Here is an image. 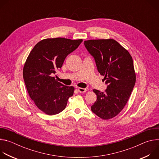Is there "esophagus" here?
<instances>
[{
    "label": "esophagus",
    "instance_id": "esophagus-1",
    "mask_svg": "<svg viewBox=\"0 0 159 159\" xmlns=\"http://www.w3.org/2000/svg\"><path fill=\"white\" fill-rule=\"evenodd\" d=\"M78 91L80 93H85L87 91V89H84V88H81V87H79L78 88Z\"/></svg>",
    "mask_w": 159,
    "mask_h": 159
}]
</instances>
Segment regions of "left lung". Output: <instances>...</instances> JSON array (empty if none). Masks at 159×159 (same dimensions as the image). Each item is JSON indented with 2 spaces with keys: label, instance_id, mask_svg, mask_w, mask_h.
I'll list each match as a JSON object with an SVG mask.
<instances>
[{
  "label": "left lung",
  "instance_id": "8db88e82",
  "mask_svg": "<svg viewBox=\"0 0 159 159\" xmlns=\"http://www.w3.org/2000/svg\"><path fill=\"white\" fill-rule=\"evenodd\" d=\"M85 47L96 61L98 70L107 84L106 93L94 89L97 100L92 111L103 120L115 117L126 104L136 82L132 57L113 39H90Z\"/></svg>",
  "mask_w": 159,
  "mask_h": 159
}]
</instances>
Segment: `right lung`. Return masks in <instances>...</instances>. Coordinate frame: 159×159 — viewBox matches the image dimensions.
Returning <instances> with one entry per match:
<instances>
[{
    "instance_id": "right-lung-1",
    "label": "right lung",
    "mask_w": 159,
    "mask_h": 159,
    "mask_svg": "<svg viewBox=\"0 0 159 159\" xmlns=\"http://www.w3.org/2000/svg\"><path fill=\"white\" fill-rule=\"evenodd\" d=\"M82 42V39L47 38L39 41L30 53L23 67L24 80L30 97L45 114L60 113L73 96L75 88L63 85L53 75Z\"/></svg>"
}]
</instances>
